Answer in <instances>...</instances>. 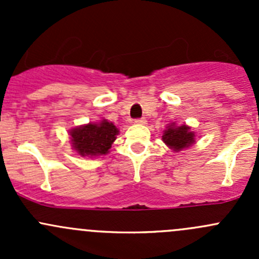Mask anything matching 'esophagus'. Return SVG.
Instances as JSON below:
<instances>
[{
  "mask_svg": "<svg viewBox=\"0 0 259 259\" xmlns=\"http://www.w3.org/2000/svg\"><path fill=\"white\" fill-rule=\"evenodd\" d=\"M135 122H137L138 125H145L146 124V120L144 119V117H142V119H137V120H135Z\"/></svg>",
  "mask_w": 259,
  "mask_h": 259,
  "instance_id": "obj_1",
  "label": "esophagus"
}]
</instances>
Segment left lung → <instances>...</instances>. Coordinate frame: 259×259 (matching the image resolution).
<instances>
[{"instance_id": "obj_1", "label": "left lung", "mask_w": 259, "mask_h": 259, "mask_svg": "<svg viewBox=\"0 0 259 259\" xmlns=\"http://www.w3.org/2000/svg\"><path fill=\"white\" fill-rule=\"evenodd\" d=\"M161 140L174 153H178V151L184 150V149L190 148L193 144H195V133L193 132L189 125H177L176 122H170L166 125Z\"/></svg>"}]
</instances>
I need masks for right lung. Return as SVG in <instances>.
<instances>
[{
  "mask_svg": "<svg viewBox=\"0 0 259 259\" xmlns=\"http://www.w3.org/2000/svg\"><path fill=\"white\" fill-rule=\"evenodd\" d=\"M69 135L72 149L80 156L96 158L110 151L111 144L119 135V129L109 120L101 119L72 127Z\"/></svg>",
  "mask_w": 259,
  "mask_h": 259,
  "instance_id": "add662e5",
  "label": "right lung"
}]
</instances>
